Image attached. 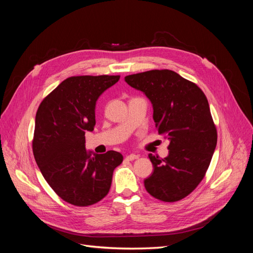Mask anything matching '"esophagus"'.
Segmentation results:
<instances>
[{"instance_id":"1","label":"esophagus","mask_w":253,"mask_h":253,"mask_svg":"<svg viewBox=\"0 0 253 253\" xmlns=\"http://www.w3.org/2000/svg\"><path fill=\"white\" fill-rule=\"evenodd\" d=\"M139 157V155H136V154H129V155H127L126 158V160H129V162H132V160H135V159H137Z\"/></svg>"}]
</instances>
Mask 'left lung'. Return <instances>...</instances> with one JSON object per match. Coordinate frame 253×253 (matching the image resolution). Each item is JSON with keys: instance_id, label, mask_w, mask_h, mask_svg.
Listing matches in <instances>:
<instances>
[{"instance_id": "1", "label": "left lung", "mask_w": 253, "mask_h": 253, "mask_svg": "<svg viewBox=\"0 0 253 253\" xmlns=\"http://www.w3.org/2000/svg\"><path fill=\"white\" fill-rule=\"evenodd\" d=\"M125 80L150 99L157 131L170 140L166 158L149 154L154 172L144 179L145 190L159 201H180L200 185L216 147L207 97L195 83L170 70L128 75Z\"/></svg>"}]
</instances>
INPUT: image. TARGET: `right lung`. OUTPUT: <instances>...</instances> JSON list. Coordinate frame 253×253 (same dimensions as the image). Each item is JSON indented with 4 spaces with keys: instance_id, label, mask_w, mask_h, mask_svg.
Returning a JSON list of instances; mask_svg holds the SVG:
<instances>
[{
    "instance_id": "right-lung-1",
    "label": "right lung",
    "mask_w": 253,
    "mask_h": 253,
    "mask_svg": "<svg viewBox=\"0 0 253 253\" xmlns=\"http://www.w3.org/2000/svg\"><path fill=\"white\" fill-rule=\"evenodd\" d=\"M120 76H74L43 99L36 115L33 152L56 194L68 204L87 207L108 195L119 152L94 154L85 149V132L96 125V101Z\"/></svg>"
}]
</instances>
